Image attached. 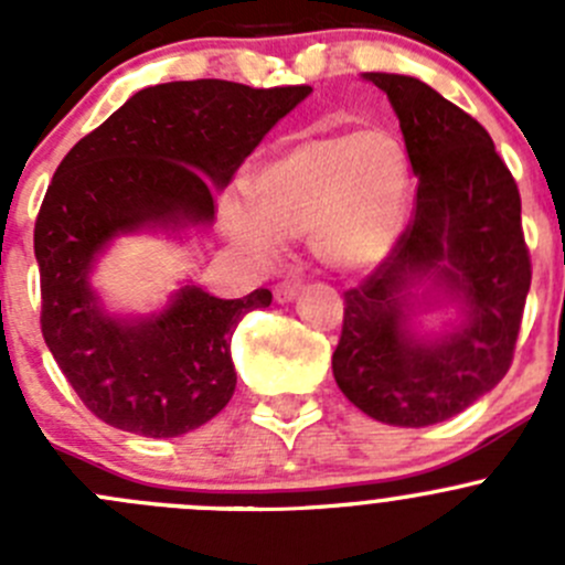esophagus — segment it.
<instances>
[{
  "instance_id": "1",
  "label": "esophagus",
  "mask_w": 565,
  "mask_h": 565,
  "mask_svg": "<svg viewBox=\"0 0 565 565\" xmlns=\"http://www.w3.org/2000/svg\"><path fill=\"white\" fill-rule=\"evenodd\" d=\"M303 289V281L300 278H284V281L276 284V289H273V295H276L278 303H289V300H295V295Z\"/></svg>"
}]
</instances>
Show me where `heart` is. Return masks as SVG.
<instances>
[{
	"label": "heart",
	"instance_id": "1",
	"mask_svg": "<svg viewBox=\"0 0 565 565\" xmlns=\"http://www.w3.org/2000/svg\"><path fill=\"white\" fill-rule=\"evenodd\" d=\"M409 191L404 147L388 130L311 136L278 152L250 182L254 207L230 202L224 230L250 254H276L278 241L315 237L341 267L377 259L398 235Z\"/></svg>",
	"mask_w": 565,
	"mask_h": 565
}]
</instances>
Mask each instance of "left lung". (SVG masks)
<instances>
[{"label": "left lung", "mask_w": 565, "mask_h": 565, "mask_svg": "<svg viewBox=\"0 0 565 565\" xmlns=\"http://www.w3.org/2000/svg\"><path fill=\"white\" fill-rule=\"evenodd\" d=\"M366 78L396 111L418 191L388 256L344 292L333 377L374 420L418 429L454 418L505 377L533 270L520 188L487 128L418 78ZM420 277L466 306V322L435 342L406 330L408 287Z\"/></svg>", "instance_id": "8db88e82"}]
</instances>
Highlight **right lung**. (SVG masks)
<instances>
[{
	"label": "right lung",
	"mask_w": 565,
	"mask_h": 565,
	"mask_svg": "<svg viewBox=\"0 0 565 565\" xmlns=\"http://www.w3.org/2000/svg\"><path fill=\"white\" fill-rule=\"evenodd\" d=\"M309 84L254 89L196 78L136 93L56 167L35 221L40 330L84 407L114 429L177 437L207 424L237 385V322L270 289L221 300L180 289L163 315L114 319L89 289L95 256L141 226L210 224L215 193Z\"/></svg>",
	"instance_id": "1"
}]
</instances>
